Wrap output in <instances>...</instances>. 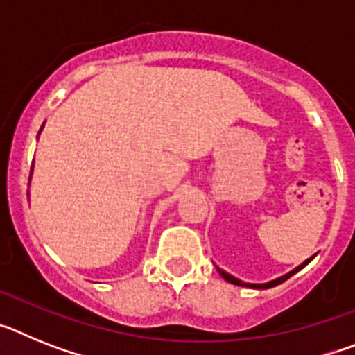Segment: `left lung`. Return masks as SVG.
<instances>
[{
    "instance_id": "1",
    "label": "left lung",
    "mask_w": 355,
    "mask_h": 355,
    "mask_svg": "<svg viewBox=\"0 0 355 355\" xmlns=\"http://www.w3.org/2000/svg\"><path fill=\"white\" fill-rule=\"evenodd\" d=\"M311 259H313V258L306 259V261H304L302 265H299V266H297V268H295V270H291L290 274L283 275V277H279V279H274V281H270V283H265V284H249V283H243V281H240V279L233 277V275H229L227 272L220 270V268H216V270H218V274H220L222 277H224L225 281H227V283H231V284H236V286H247V288H258V290H266V288H274V286H277V284L284 283V281H286V279H290L291 275H293V274H297V272H299V270H302L304 266H306L307 263L311 261Z\"/></svg>"
}]
</instances>
